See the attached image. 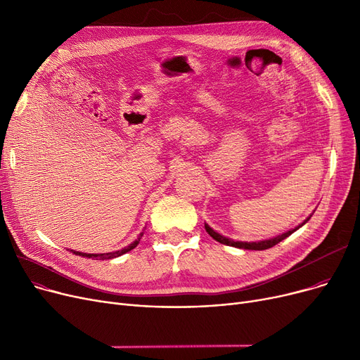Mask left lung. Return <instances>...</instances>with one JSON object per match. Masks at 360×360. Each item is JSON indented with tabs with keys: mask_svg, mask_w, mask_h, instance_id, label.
Masks as SVG:
<instances>
[{
	"mask_svg": "<svg viewBox=\"0 0 360 360\" xmlns=\"http://www.w3.org/2000/svg\"><path fill=\"white\" fill-rule=\"evenodd\" d=\"M311 219V216L307 219V220H304V223L302 224H299L297 228H295V229H290V231H288L286 233H281V235H278V236H276V238H271V239H266V240H258V242H240V240H233V239H229V238H226V236H223V235H220V233H217L216 231H213L209 224L207 223H204V226H205V231L209 232V235L213 238V239H216L217 242H220V243H223V245H229V247H235V248H242V250H254V251H262V250H269V248H271V247H274V245H277L278 242H281L283 239H286L288 236H290L293 232H296L299 228H302V226H304L308 220Z\"/></svg>",
	"mask_w": 360,
	"mask_h": 360,
	"instance_id": "left-lung-1",
	"label": "left lung"
}]
</instances>
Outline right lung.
Returning <instances> with one entry per match:
<instances>
[{
  "mask_svg": "<svg viewBox=\"0 0 360 360\" xmlns=\"http://www.w3.org/2000/svg\"><path fill=\"white\" fill-rule=\"evenodd\" d=\"M143 233H144V232H141V233L139 235V238H137L134 242H132V243H129L128 247H125V248H122V250H120V251H115V252H106V254H86V252H79V251H71V252H74L75 255H80V257L96 258V259H110V258H117V257H121L122 254H125V252H128V251H131V250H134V248L137 247V245H139V242H140Z\"/></svg>",
  "mask_w": 360,
  "mask_h": 360,
  "instance_id": "obj_1",
  "label": "right lung"
}]
</instances>
